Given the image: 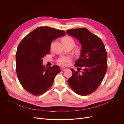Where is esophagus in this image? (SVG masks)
Returning a JSON list of instances; mask_svg holds the SVG:
<instances>
[{
  "label": "esophagus",
  "instance_id": "1",
  "mask_svg": "<svg viewBox=\"0 0 124 124\" xmlns=\"http://www.w3.org/2000/svg\"><path fill=\"white\" fill-rule=\"evenodd\" d=\"M60 69H61V70H66L67 69L66 68H64V67H61V68H60Z\"/></svg>",
  "mask_w": 124,
  "mask_h": 124
}]
</instances>
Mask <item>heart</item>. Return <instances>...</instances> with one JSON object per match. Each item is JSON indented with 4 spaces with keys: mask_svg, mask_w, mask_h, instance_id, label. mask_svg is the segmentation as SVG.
Instances as JSON below:
<instances>
[{
    "mask_svg": "<svg viewBox=\"0 0 124 124\" xmlns=\"http://www.w3.org/2000/svg\"><path fill=\"white\" fill-rule=\"evenodd\" d=\"M61 41L63 44L64 45H70V46H72V47L75 46V42L74 40L70 36H67L64 37H63ZM50 47H51V45L50 46ZM77 54H78V53L80 52V49L79 48H77L75 50ZM70 60V58L69 57H61L57 60V63L61 65H66L67 63L69 62Z\"/></svg>",
    "mask_w": 124,
    "mask_h": 124,
    "instance_id": "obj_1",
    "label": "heart"
}]
</instances>
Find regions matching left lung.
<instances>
[{
	"mask_svg": "<svg viewBox=\"0 0 124 124\" xmlns=\"http://www.w3.org/2000/svg\"><path fill=\"white\" fill-rule=\"evenodd\" d=\"M66 32L78 39L81 46L80 56L75 65L79 67L78 71L70 69L73 75L68 83L77 94L89 95L99 87L107 72V52L101 40L85 28L70 29ZM79 67L83 68L81 72Z\"/></svg>",
	"mask_w": 124,
	"mask_h": 124,
	"instance_id": "1",
	"label": "left lung"
}]
</instances>
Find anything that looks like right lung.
Here are the masks:
<instances>
[{"label":"right lung","instance_id":"add662e5","mask_svg":"<svg viewBox=\"0 0 124 124\" xmlns=\"http://www.w3.org/2000/svg\"><path fill=\"white\" fill-rule=\"evenodd\" d=\"M65 34L63 30L40 26L26 35L19 44L16 54V74L29 93L35 96L45 93L61 72L58 65L45 67L43 59L49 54L52 42Z\"/></svg>","mask_w":124,"mask_h":124}]
</instances>
